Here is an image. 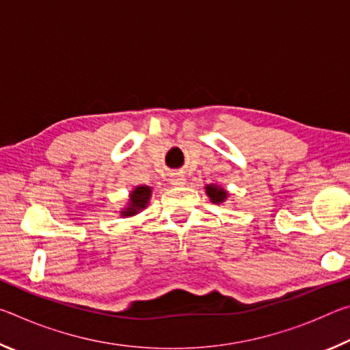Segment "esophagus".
<instances>
[{
	"label": "esophagus",
	"instance_id": "obj_1",
	"mask_svg": "<svg viewBox=\"0 0 350 350\" xmlns=\"http://www.w3.org/2000/svg\"><path fill=\"white\" fill-rule=\"evenodd\" d=\"M170 183L174 187H182V185H185V177H183V174H180V173H174L170 177Z\"/></svg>",
	"mask_w": 350,
	"mask_h": 350
}]
</instances>
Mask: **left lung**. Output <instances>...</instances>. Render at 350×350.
<instances>
[{
  "mask_svg": "<svg viewBox=\"0 0 350 350\" xmlns=\"http://www.w3.org/2000/svg\"><path fill=\"white\" fill-rule=\"evenodd\" d=\"M205 193L208 194V198H210L213 204H222L228 198V193L219 185H215V183H211V185H206Z\"/></svg>",
  "mask_w": 350,
  "mask_h": 350,
  "instance_id": "obj_1",
  "label": "left lung"
}]
</instances>
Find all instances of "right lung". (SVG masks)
<instances>
[{
	"instance_id": "right-lung-1",
	"label": "right lung",
	"mask_w": 350,
	"mask_h": 350,
	"mask_svg": "<svg viewBox=\"0 0 350 350\" xmlns=\"http://www.w3.org/2000/svg\"><path fill=\"white\" fill-rule=\"evenodd\" d=\"M151 193H152L151 187H146V185L135 187L133 191H131V194H129L128 206L120 211V215L123 217H129V216L137 215L140 210L146 208L148 202H150Z\"/></svg>"
}]
</instances>
